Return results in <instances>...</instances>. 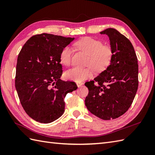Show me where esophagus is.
<instances>
[{
    "mask_svg": "<svg viewBox=\"0 0 155 155\" xmlns=\"http://www.w3.org/2000/svg\"><path fill=\"white\" fill-rule=\"evenodd\" d=\"M83 84V83H77V87H81Z\"/></svg>",
    "mask_w": 155,
    "mask_h": 155,
    "instance_id": "1",
    "label": "esophagus"
}]
</instances>
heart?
<instances>
[{
	"instance_id": "b5f03b06",
	"label": "heart",
	"mask_w": 155,
	"mask_h": 155,
	"mask_svg": "<svg viewBox=\"0 0 155 155\" xmlns=\"http://www.w3.org/2000/svg\"><path fill=\"white\" fill-rule=\"evenodd\" d=\"M78 49L88 55L87 64L91 66L94 71H101L110 64L113 58V49L109 45H104L102 41L91 37H85L75 43ZM72 48L67 46L62 49L61 54V62L65 66L71 64L72 55ZM93 70L91 67L80 68L74 67L65 72L64 77L67 80L81 83L91 78Z\"/></svg>"
}]
</instances>
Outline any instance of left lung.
I'll use <instances>...</instances> for the list:
<instances>
[{
    "label": "left lung",
    "mask_w": 155,
    "mask_h": 155,
    "mask_svg": "<svg viewBox=\"0 0 155 155\" xmlns=\"http://www.w3.org/2000/svg\"><path fill=\"white\" fill-rule=\"evenodd\" d=\"M100 33L109 37L113 55L106 70L85 83L88 88L85 105L97 117L111 120L124 114L132 104L139 86V65L133 46L125 36L112 28Z\"/></svg>",
    "instance_id": "left-lung-1"
}]
</instances>
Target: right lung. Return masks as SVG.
Masks as SVG:
<instances>
[{
    "instance_id": "obj_1",
    "label": "right lung",
    "mask_w": 155,
    "mask_h": 155,
    "mask_svg": "<svg viewBox=\"0 0 155 155\" xmlns=\"http://www.w3.org/2000/svg\"><path fill=\"white\" fill-rule=\"evenodd\" d=\"M74 38L42 33L32 36L20 51L15 87L22 107L32 119L50 123L64 112V97L77 89L74 82L60 79V54Z\"/></svg>"
}]
</instances>
